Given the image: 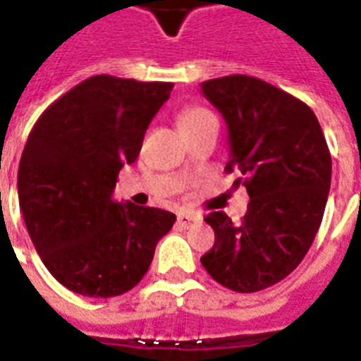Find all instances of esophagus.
<instances>
[{
  "instance_id": "esophagus-1",
  "label": "esophagus",
  "mask_w": 361,
  "mask_h": 361,
  "mask_svg": "<svg viewBox=\"0 0 361 361\" xmlns=\"http://www.w3.org/2000/svg\"><path fill=\"white\" fill-rule=\"evenodd\" d=\"M178 223H180L181 226L189 228V226L200 223V217H198V215H192V214H180L178 215Z\"/></svg>"
}]
</instances>
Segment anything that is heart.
Wrapping results in <instances>:
<instances>
[{
  "mask_svg": "<svg viewBox=\"0 0 361 361\" xmlns=\"http://www.w3.org/2000/svg\"><path fill=\"white\" fill-rule=\"evenodd\" d=\"M215 116L209 112L208 109H204V106H187L180 112L178 116V125H180V129L183 133L192 129H198V127H202L204 123H208V121H214Z\"/></svg>",
  "mask_w": 361,
  "mask_h": 361,
  "instance_id": "b5f03b06",
  "label": "heart"
}]
</instances>
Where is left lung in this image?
<instances>
[{"label": "left lung", "mask_w": 361, "mask_h": 361, "mask_svg": "<svg viewBox=\"0 0 361 361\" xmlns=\"http://www.w3.org/2000/svg\"><path fill=\"white\" fill-rule=\"evenodd\" d=\"M202 95L228 125L231 157L249 206L241 223L206 217L215 243L200 262L219 285L258 292L279 283L307 255L324 215L331 155L307 104L268 82L231 75L202 82Z\"/></svg>", "instance_id": "8db88e82"}]
</instances>
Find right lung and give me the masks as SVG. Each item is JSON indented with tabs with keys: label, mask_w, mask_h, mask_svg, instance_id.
I'll return each instance as SVG.
<instances>
[{
	"label": "right lung",
	"mask_w": 361,
	"mask_h": 361,
	"mask_svg": "<svg viewBox=\"0 0 361 361\" xmlns=\"http://www.w3.org/2000/svg\"><path fill=\"white\" fill-rule=\"evenodd\" d=\"M174 84L97 75L54 101L33 125L18 166V200L39 257L69 290L120 296L140 283L176 215L114 202L147 125Z\"/></svg>",
	"instance_id": "right-lung-1"
}]
</instances>
